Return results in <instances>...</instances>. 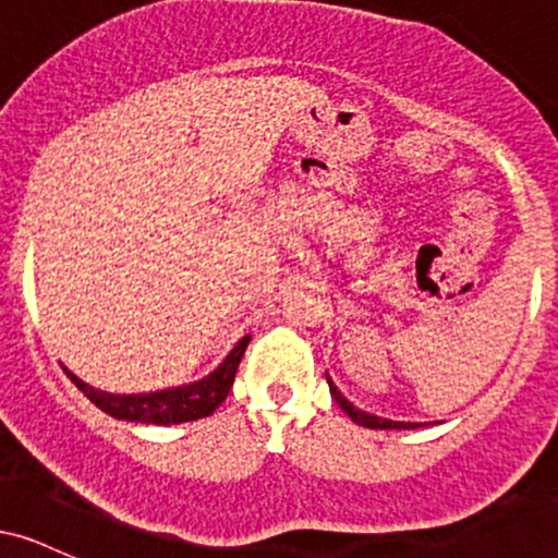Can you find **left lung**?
<instances>
[{
	"instance_id": "left-lung-1",
	"label": "left lung",
	"mask_w": 558,
	"mask_h": 558,
	"mask_svg": "<svg viewBox=\"0 0 558 558\" xmlns=\"http://www.w3.org/2000/svg\"><path fill=\"white\" fill-rule=\"evenodd\" d=\"M325 377H328L330 396H332V399H336L338 407H341L343 412L356 422V425L369 427V430H417V427H422V425H430V422H396V420H386V417H377V414L364 412V409L354 407V403L345 399L341 390L336 388V383L330 380V375H325Z\"/></svg>"
}]
</instances>
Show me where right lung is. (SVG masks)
I'll list each match as a JSON object with an SVG mask.
<instances>
[{"mask_svg": "<svg viewBox=\"0 0 558 558\" xmlns=\"http://www.w3.org/2000/svg\"><path fill=\"white\" fill-rule=\"evenodd\" d=\"M252 336H243L239 343L230 349V354L222 360L207 377L183 386H172L162 390H149V393H110L83 383L78 375H73L62 364L65 375L88 396L92 403L110 414L114 420L141 422V425H181V422H194L209 417L233 388L235 369H239L243 351H246Z\"/></svg>", "mask_w": 558, "mask_h": 558, "instance_id": "obj_1", "label": "right lung"}]
</instances>
